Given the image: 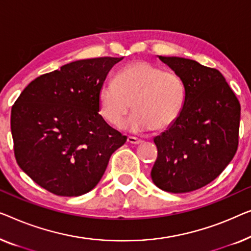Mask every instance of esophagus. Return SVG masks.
Listing matches in <instances>:
<instances>
[{
    "mask_svg": "<svg viewBox=\"0 0 251 251\" xmlns=\"http://www.w3.org/2000/svg\"><path fill=\"white\" fill-rule=\"evenodd\" d=\"M126 141H128V143L131 144V145H138V144L141 143V140L138 139V138H136V137H128Z\"/></svg>",
    "mask_w": 251,
    "mask_h": 251,
    "instance_id": "34e87169",
    "label": "esophagus"
}]
</instances>
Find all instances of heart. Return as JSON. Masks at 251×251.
Instances as JSON below:
<instances>
[{
	"mask_svg": "<svg viewBox=\"0 0 251 251\" xmlns=\"http://www.w3.org/2000/svg\"><path fill=\"white\" fill-rule=\"evenodd\" d=\"M186 95V83L176 72L136 61L121 69L115 81L100 86L99 106L105 121L119 128L132 105L134 112L126 120V129L134 133L163 131L180 118Z\"/></svg>",
	"mask_w": 251,
	"mask_h": 251,
	"instance_id": "heart-1",
	"label": "heart"
}]
</instances>
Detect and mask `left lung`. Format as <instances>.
Masks as SVG:
<instances>
[{"mask_svg":"<svg viewBox=\"0 0 251 251\" xmlns=\"http://www.w3.org/2000/svg\"><path fill=\"white\" fill-rule=\"evenodd\" d=\"M158 57L183 79L187 95L180 118L154 138L158 154L151 180L164 191L190 192L216 179L237 152L240 103L216 69Z\"/></svg>","mask_w":251,"mask_h":251,"instance_id":"obj_1","label":"left lung"}]
</instances>
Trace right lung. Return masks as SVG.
I'll use <instances>...</instances> for the list:
<instances>
[{
    "instance_id": "right-lung-1",
    "label": "right lung",
    "mask_w": 251,
    "mask_h": 251,
    "mask_svg": "<svg viewBox=\"0 0 251 251\" xmlns=\"http://www.w3.org/2000/svg\"><path fill=\"white\" fill-rule=\"evenodd\" d=\"M123 57L79 60L39 75L11 110L18 165L57 196L77 197L97 186L126 137L99 113V92Z\"/></svg>"
}]
</instances>
